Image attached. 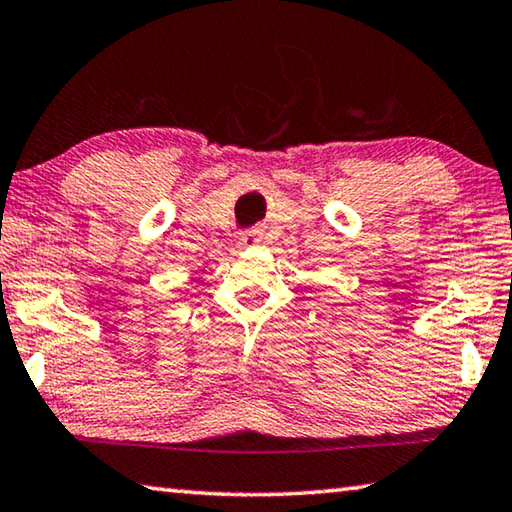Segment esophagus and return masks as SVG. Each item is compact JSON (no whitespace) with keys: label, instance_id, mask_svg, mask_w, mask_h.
Returning <instances> with one entry per match:
<instances>
[{"label":"esophagus","instance_id":"esophagus-1","mask_svg":"<svg viewBox=\"0 0 512 512\" xmlns=\"http://www.w3.org/2000/svg\"><path fill=\"white\" fill-rule=\"evenodd\" d=\"M258 242H261V238L256 236V233H242L240 236V245L242 247H258Z\"/></svg>","mask_w":512,"mask_h":512}]
</instances>
